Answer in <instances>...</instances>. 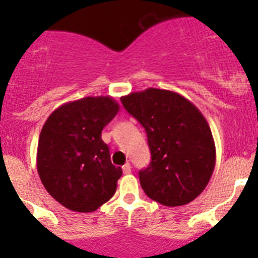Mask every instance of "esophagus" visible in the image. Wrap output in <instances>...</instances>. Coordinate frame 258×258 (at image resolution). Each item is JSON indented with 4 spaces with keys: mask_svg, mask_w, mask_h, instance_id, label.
<instances>
[{
    "mask_svg": "<svg viewBox=\"0 0 258 258\" xmlns=\"http://www.w3.org/2000/svg\"><path fill=\"white\" fill-rule=\"evenodd\" d=\"M122 172H124V174H129V173L132 172V166H131V164H129V163L125 164V165L122 166Z\"/></svg>",
    "mask_w": 258,
    "mask_h": 258,
    "instance_id": "obj_1",
    "label": "esophagus"
}]
</instances>
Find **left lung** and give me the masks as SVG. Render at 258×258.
Instances as JSON below:
<instances>
[{"label": "left lung", "mask_w": 258, "mask_h": 258, "mask_svg": "<svg viewBox=\"0 0 258 258\" xmlns=\"http://www.w3.org/2000/svg\"><path fill=\"white\" fill-rule=\"evenodd\" d=\"M121 103L147 134L151 163L140 172L146 195L166 207L199 197L213 174L216 146L198 107L178 93L155 88L121 97Z\"/></svg>", "instance_id": "8db88e82"}]
</instances>
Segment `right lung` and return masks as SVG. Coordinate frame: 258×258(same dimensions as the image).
Instances as JSON below:
<instances>
[{
	"mask_svg": "<svg viewBox=\"0 0 258 258\" xmlns=\"http://www.w3.org/2000/svg\"><path fill=\"white\" fill-rule=\"evenodd\" d=\"M118 109L111 97H85L61 104L45 121L38 138V175L66 208L94 212L116 192L122 170L111 163L102 131Z\"/></svg>",
	"mask_w": 258,
	"mask_h": 258,
	"instance_id": "1",
	"label": "right lung"
}]
</instances>
